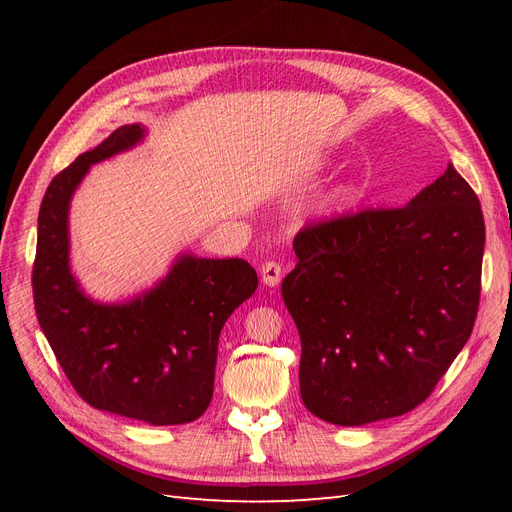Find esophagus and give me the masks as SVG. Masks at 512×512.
Listing matches in <instances>:
<instances>
[{
  "label": "esophagus",
  "mask_w": 512,
  "mask_h": 512,
  "mask_svg": "<svg viewBox=\"0 0 512 512\" xmlns=\"http://www.w3.org/2000/svg\"><path fill=\"white\" fill-rule=\"evenodd\" d=\"M282 273H284V269H282V265L280 262H275V260H269V262H265V265L260 267V277H262V284L265 286H277L280 284V280H282Z\"/></svg>",
  "instance_id": "obj_1"
}]
</instances>
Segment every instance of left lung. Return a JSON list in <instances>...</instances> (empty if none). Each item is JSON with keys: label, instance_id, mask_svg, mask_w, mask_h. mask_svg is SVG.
Instances as JSON below:
<instances>
[{"label": "left lung", "instance_id": "1", "mask_svg": "<svg viewBox=\"0 0 512 512\" xmlns=\"http://www.w3.org/2000/svg\"><path fill=\"white\" fill-rule=\"evenodd\" d=\"M282 297L301 337L305 408L359 427L414 410L470 339L485 250L453 164L406 207L305 226Z\"/></svg>", "mask_w": 512, "mask_h": 512}]
</instances>
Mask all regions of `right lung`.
Masks as SVG:
<instances>
[{"mask_svg": "<svg viewBox=\"0 0 512 512\" xmlns=\"http://www.w3.org/2000/svg\"><path fill=\"white\" fill-rule=\"evenodd\" d=\"M143 138L141 123L117 128L46 188L34 305L61 369L89 406L149 425H183L209 408L222 327L252 297L258 275L241 258L181 254L162 282L128 303H98L81 290L70 271L72 194L91 164Z\"/></svg>", "mask_w": 512, "mask_h": 512, "instance_id": "obj_1", "label": "right lung"}]
</instances>
